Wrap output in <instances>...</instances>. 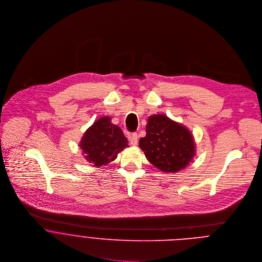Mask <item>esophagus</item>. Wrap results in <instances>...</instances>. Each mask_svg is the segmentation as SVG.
<instances>
[{
    "mask_svg": "<svg viewBox=\"0 0 262 262\" xmlns=\"http://www.w3.org/2000/svg\"><path fill=\"white\" fill-rule=\"evenodd\" d=\"M129 140H130V143H131L132 145H136V144H137V141H138V135H137V133H135V132L131 133L130 136H129Z\"/></svg>",
    "mask_w": 262,
    "mask_h": 262,
    "instance_id": "esophagus-1",
    "label": "esophagus"
}]
</instances>
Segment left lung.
Listing matches in <instances>:
<instances>
[{
	"mask_svg": "<svg viewBox=\"0 0 262 262\" xmlns=\"http://www.w3.org/2000/svg\"><path fill=\"white\" fill-rule=\"evenodd\" d=\"M150 163L165 172L185 168L194 155V143L189 131L164 115L148 119L146 136L139 141Z\"/></svg>",
	"mask_w": 262,
	"mask_h": 262,
	"instance_id": "obj_1",
	"label": "left lung"
}]
</instances>
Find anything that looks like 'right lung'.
Here are the masks:
<instances>
[{
  "instance_id": "right-lung-1",
  "label": "right lung",
  "mask_w": 262,
  "mask_h": 262,
  "mask_svg": "<svg viewBox=\"0 0 262 262\" xmlns=\"http://www.w3.org/2000/svg\"><path fill=\"white\" fill-rule=\"evenodd\" d=\"M123 131L111 123L109 117H104L85 132L79 146L90 163L101 166L113 161L121 150L128 146Z\"/></svg>"
}]
</instances>
